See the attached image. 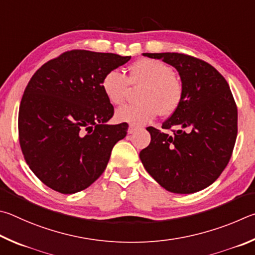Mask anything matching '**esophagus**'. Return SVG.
Masks as SVG:
<instances>
[{
	"instance_id": "esophagus-1",
	"label": "esophagus",
	"mask_w": 255,
	"mask_h": 255,
	"mask_svg": "<svg viewBox=\"0 0 255 255\" xmlns=\"http://www.w3.org/2000/svg\"><path fill=\"white\" fill-rule=\"evenodd\" d=\"M136 128H137L134 127V125H130V128H128V134H132V133L135 132Z\"/></svg>"
}]
</instances>
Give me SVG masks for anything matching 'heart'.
I'll return each mask as SVG.
<instances>
[{"mask_svg":"<svg viewBox=\"0 0 255 255\" xmlns=\"http://www.w3.org/2000/svg\"><path fill=\"white\" fill-rule=\"evenodd\" d=\"M130 85L141 87L137 94L139 103L120 107L115 112L118 122L139 125L152 121L158 113L162 116L172 114L182 98V85L175 71L164 62L143 58L128 69V77L119 70L106 73L102 88L112 104L120 105L125 101Z\"/></svg>","mask_w":255,"mask_h":255,"instance_id":"1","label":"heart"}]
</instances>
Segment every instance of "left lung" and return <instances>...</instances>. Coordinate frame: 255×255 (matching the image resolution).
<instances>
[{
  "label": "left lung",
  "instance_id": "8db88e82",
  "mask_svg": "<svg viewBox=\"0 0 255 255\" xmlns=\"http://www.w3.org/2000/svg\"><path fill=\"white\" fill-rule=\"evenodd\" d=\"M175 67L182 85L178 109L162 128L149 127L151 142L140 152L149 175L175 194L212 185L229 163L238 135V107L225 78L206 61L184 53H142Z\"/></svg>",
  "mask_w": 255,
  "mask_h": 255
}]
</instances>
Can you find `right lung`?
I'll return each mask as SVG.
<instances>
[{
  "instance_id": "1",
  "label": "right lung",
  "mask_w": 255,
  "mask_h": 255,
  "mask_svg": "<svg viewBox=\"0 0 255 255\" xmlns=\"http://www.w3.org/2000/svg\"><path fill=\"white\" fill-rule=\"evenodd\" d=\"M131 59L70 50L35 71L22 96L19 140L31 170L61 194L86 189L103 172L128 125L107 124L114 107L102 88L106 73Z\"/></svg>"
}]
</instances>
